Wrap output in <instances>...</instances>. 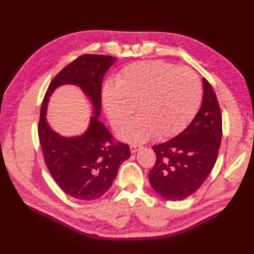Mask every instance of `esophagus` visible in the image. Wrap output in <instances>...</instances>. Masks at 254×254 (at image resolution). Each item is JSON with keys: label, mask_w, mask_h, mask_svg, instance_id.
<instances>
[{"label": "esophagus", "mask_w": 254, "mask_h": 254, "mask_svg": "<svg viewBox=\"0 0 254 254\" xmlns=\"http://www.w3.org/2000/svg\"><path fill=\"white\" fill-rule=\"evenodd\" d=\"M141 148H142V146H141V145H135V144L130 145V151H131V153L136 152L137 150H140Z\"/></svg>", "instance_id": "34e87169"}]
</instances>
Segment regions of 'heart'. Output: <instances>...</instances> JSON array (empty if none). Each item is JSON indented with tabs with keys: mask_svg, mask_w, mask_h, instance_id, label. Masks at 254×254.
Wrapping results in <instances>:
<instances>
[{
	"mask_svg": "<svg viewBox=\"0 0 254 254\" xmlns=\"http://www.w3.org/2000/svg\"><path fill=\"white\" fill-rule=\"evenodd\" d=\"M200 97L193 71L160 60L125 66L114 84L103 89L104 108L114 128L125 125L136 107L139 117L119 132L122 140L131 143L179 133L194 118Z\"/></svg>",
	"mask_w": 254,
	"mask_h": 254,
	"instance_id": "1",
	"label": "heart"
}]
</instances>
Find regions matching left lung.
Listing matches in <instances>:
<instances>
[{
  "label": "left lung",
  "mask_w": 254,
  "mask_h": 254,
  "mask_svg": "<svg viewBox=\"0 0 254 254\" xmlns=\"http://www.w3.org/2000/svg\"><path fill=\"white\" fill-rule=\"evenodd\" d=\"M202 103L181 133L152 147L157 160L148 178L166 200H182L201 187L211 174L221 142V113L215 92L205 78Z\"/></svg>",
  "instance_id": "left-lung-1"
}]
</instances>
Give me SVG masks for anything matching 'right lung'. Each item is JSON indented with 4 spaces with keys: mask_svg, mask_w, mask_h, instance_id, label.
I'll return each mask as SVG.
<instances>
[{
    "mask_svg": "<svg viewBox=\"0 0 254 254\" xmlns=\"http://www.w3.org/2000/svg\"><path fill=\"white\" fill-rule=\"evenodd\" d=\"M117 58L82 55L53 79L41 106L38 134L49 171L65 194L79 200H94L112 186L120 165L130 157L127 144L114 143L106 126L98 121L102 110L104 75ZM79 86L94 109L87 130L80 136L64 137L53 130L46 120L48 101L60 85Z\"/></svg>",
    "mask_w": 254,
    "mask_h": 254,
    "instance_id": "add662e5",
    "label": "right lung"
}]
</instances>
